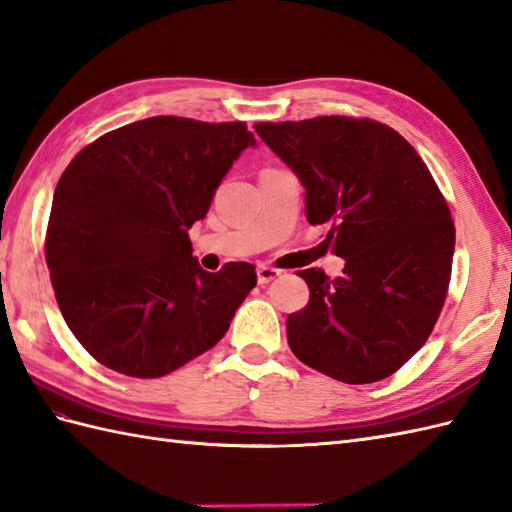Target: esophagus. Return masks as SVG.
Masks as SVG:
<instances>
[{
  "instance_id": "esophagus-1",
  "label": "esophagus",
  "mask_w": 512,
  "mask_h": 512,
  "mask_svg": "<svg viewBox=\"0 0 512 512\" xmlns=\"http://www.w3.org/2000/svg\"><path fill=\"white\" fill-rule=\"evenodd\" d=\"M282 274L280 269H276V267H267V265H260L258 269H256V276H258V285H269L271 280L274 278H278Z\"/></svg>"
}]
</instances>
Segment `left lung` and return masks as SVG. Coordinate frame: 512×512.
Segmentation results:
<instances>
[{"instance_id":"left-lung-1","label":"left lung","mask_w":512,"mask_h":512,"mask_svg":"<svg viewBox=\"0 0 512 512\" xmlns=\"http://www.w3.org/2000/svg\"><path fill=\"white\" fill-rule=\"evenodd\" d=\"M256 133L304 186L306 221L333 223L346 260L331 280L298 271L309 304L287 339L306 366L344 383L390 377L427 342L451 278L456 227L414 146L368 118L260 122Z\"/></svg>"}]
</instances>
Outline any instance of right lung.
Listing matches in <instances>:
<instances>
[{
    "label": "right lung",
    "instance_id": "obj_1",
    "mask_svg": "<svg viewBox=\"0 0 512 512\" xmlns=\"http://www.w3.org/2000/svg\"><path fill=\"white\" fill-rule=\"evenodd\" d=\"M247 146L243 122L155 116L102 135L65 168L45 260L65 324L102 366L164 377L230 328L254 265L203 271L188 230Z\"/></svg>",
    "mask_w": 512,
    "mask_h": 512
}]
</instances>
